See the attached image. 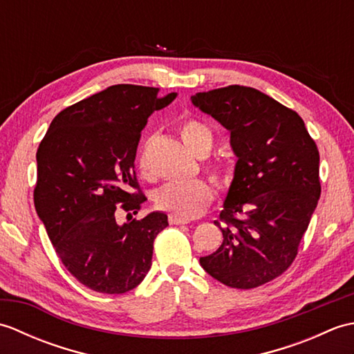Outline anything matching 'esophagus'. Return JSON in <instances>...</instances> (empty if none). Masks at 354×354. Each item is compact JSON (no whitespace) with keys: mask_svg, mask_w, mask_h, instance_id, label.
Listing matches in <instances>:
<instances>
[{"mask_svg":"<svg viewBox=\"0 0 354 354\" xmlns=\"http://www.w3.org/2000/svg\"><path fill=\"white\" fill-rule=\"evenodd\" d=\"M169 222L171 223V225H185V223H189L190 221L189 219H184V217H179V216H169Z\"/></svg>","mask_w":354,"mask_h":354,"instance_id":"obj_1","label":"esophagus"}]
</instances>
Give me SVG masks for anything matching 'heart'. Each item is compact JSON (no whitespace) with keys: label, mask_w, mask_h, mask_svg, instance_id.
Instances as JSON below:
<instances>
[{"label":"heart","mask_w":354,"mask_h":354,"mask_svg":"<svg viewBox=\"0 0 354 354\" xmlns=\"http://www.w3.org/2000/svg\"><path fill=\"white\" fill-rule=\"evenodd\" d=\"M181 138L192 152L198 156L207 155L213 146V132L209 127L199 120H185L179 126ZM140 169L145 176H149V169L146 158L142 156L140 161ZM207 170L216 181L223 178V169L221 164L209 162ZM213 199V189L204 179H190V181L169 183L162 185L155 193V204L164 212H169L175 216L192 219L199 216L208 207Z\"/></svg>","instance_id":"heart-1"}]
</instances>
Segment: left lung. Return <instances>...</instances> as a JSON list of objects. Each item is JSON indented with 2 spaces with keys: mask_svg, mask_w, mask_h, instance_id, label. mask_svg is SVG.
Listing matches in <instances>:
<instances>
[{
  "mask_svg": "<svg viewBox=\"0 0 354 354\" xmlns=\"http://www.w3.org/2000/svg\"><path fill=\"white\" fill-rule=\"evenodd\" d=\"M231 132L237 156L220 222L223 242L201 257L217 281L254 289L288 269L321 196L319 152L303 118L259 89L240 85L192 95Z\"/></svg>",
  "mask_w": 354,
  "mask_h": 354,
  "instance_id": "obj_1",
  "label": "left lung"
}]
</instances>
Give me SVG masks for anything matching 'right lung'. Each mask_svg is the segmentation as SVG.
<instances>
[{"label":"right lung","instance_id":"obj_1","mask_svg":"<svg viewBox=\"0 0 354 354\" xmlns=\"http://www.w3.org/2000/svg\"><path fill=\"white\" fill-rule=\"evenodd\" d=\"M158 91L124 84L103 89L59 112L37 147L36 213L64 266L95 292L137 288L152 266L155 237L169 225L161 212L115 221L117 205L135 214L146 201L133 165L141 131L176 99Z\"/></svg>","mask_w":354,"mask_h":354}]
</instances>
